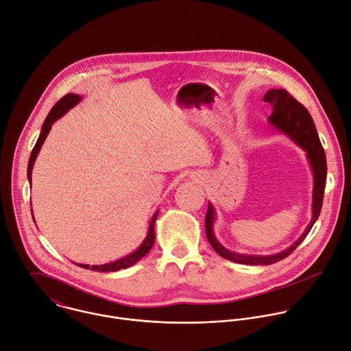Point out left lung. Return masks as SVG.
<instances>
[{
	"instance_id": "left-lung-1",
	"label": "left lung",
	"mask_w": 351,
	"mask_h": 351,
	"mask_svg": "<svg viewBox=\"0 0 351 351\" xmlns=\"http://www.w3.org/2000/svg\"><path fill=\"white\" fill-rule=\"evenodd\" d=\"M263 100L270 103L273 107V114L269 117L270 125L276 128L278 132H282L288 138H291L307 154V160L311 167L313 178H314L313 208H311L313 212H311L310 224L306 227L303 234L298 239V241H295L287 250L274 255H245V254H237V252H231L226 250L216 240L213 234V223H215L216 212L213 205L208 202V210L205 216V230H206V239L209 244L221 258L236 263H241V265H250V266H267V265L280 262L287 256H289L293 252V250L307 237L313 224L317 221L321 212L324 190H325V179H326L325 152L322 149L314 121L307 108L303 104H300L285 89H270L266 92Z\"/></svg>"
}]
</instances>
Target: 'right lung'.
<instances>
[{
  "label": "right lung",
  "instance_id": "right-lung-1",
  "mask_svg": "<svg viewBox=\"0 0 351 351\" xmlns=\"http://www.w3.org/2000/svg\"><path fill=\"white\" fill-rule=\"evenodd\" d=\"M82 100V96L80 95H75V93H67L66 96H63L53 107L52 110L49 111L48 117L45 119L44 124H43V128H41V134L38 136V141L32 152V156H30V160H29V168H27V178H29V183H32V171H33V167H34V162H36V158L40 153V149L43 146V143L45 142L51 128H52V124L60 119V117H63L70 108H73L74 106H77L80 101ZM158 216V210H156V213L153 215L150 223H149V230H147V236L146 239L143 240V243L141 244V247L134 251L132 254L121 258V259H117L114 262H110V263H106V265H93V266H89V265H81V263H75L77 266L80 267H84V269H88V270H93V271H101V273H107V271H119L121 269H128L131 266H134L136 262H139L154 245V241H156V232H154V224H156V219Z\"/></svg>",
  "mask_w": 351,
  "mask_h": 351
}]
</instances>
